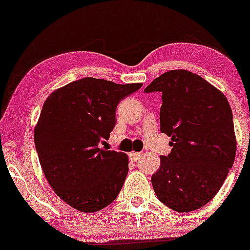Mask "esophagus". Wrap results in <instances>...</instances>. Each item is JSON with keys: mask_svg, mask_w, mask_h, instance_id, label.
Masks as SVG:
<instances>
[{"mask_svg": "<svg viewBox=\"0 0 250 250\" xmlns=\"http://www.w3.org/2000/svg\"><path fill=\"white\" fill-rule=\"evenodd\" d=\"M141 156H142V152L132 151L131 153H129V158H131V160H134V162H136V160H138Z\"/></svg>", "mask_w": 250, "mask_h": 250, "instance_id": "1", "label": "esophagus"}]
</instances>
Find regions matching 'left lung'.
Segmentation results:
<instances>
[{
  "mask_svg": "<svg viewBox=\"0 0 250 250\" xmlns=\"http://www.w3.org/2000/svg\"><path fill=\"white\" fill-rule=\"evenodd\" d=\"M162 92L160 131L172 136L168 156L151 177L156 196L170 209L188 213L213 199L237 152L233 117L222 92L189 70L164 73L145 88Z\"/></svg>",
  "mask_w": 250,
  "mask_h": 250,
  "instance_id": "obj_1",
  "label": "left lung"
}]
</instances>
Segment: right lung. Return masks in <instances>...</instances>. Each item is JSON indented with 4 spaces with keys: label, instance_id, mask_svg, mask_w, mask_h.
<instances>
[{
    "label": "right lung",
    "instance_id": "add662e5",
    "mask_svg": "<svg viewBox=\"0 0 250 250\" xmlns=\"http://www.w3.org/2000/svg\"><path fill=\"white\" fill-rule=\"evenodd\" d=\"M141 86L85 77L57 88L44 102L34 129L41 167L54 192L75 209L94 213L118 196L128 157L99 143L115 127L119 101Z\"/></svg>",
    "mask_w": 250,
    "mask_h": 250
}]
</instances>
